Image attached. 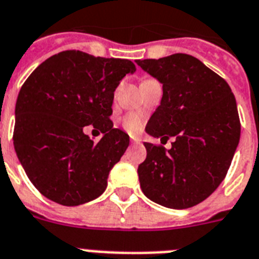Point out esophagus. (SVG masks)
Segmentation results:
<instances>
[{"mask_svg": "<svg viewBox=\"0 0 259 259\" xmlns=\"http://www.w3.org/2000/svg\"><path fill=\"white\" fill-rule=\"evenodd\" d=\"M132 143H134V145H136V143H141V140L138 137H132Z\"/></svg>", "mask_w": 259, "mask_h": 259, "instance_id": "1", "label": "esophagus"}]
</instances>
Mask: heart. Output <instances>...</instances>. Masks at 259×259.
Masks as SVG:
<instances>
[{"label":"heart","instance_id":"heart-1","mask_svg":"<svg viewBox=\"0 0 259 259\" xmlns=\"http://www.w3.org/2000/svg\"><path fill=\"white\" fill-rule=\"evenodd\" d=\"M143 125H145V119L137 113H127L122 118L123 129L130 134L140 133L141 130L143 129Z\"/></svg>","mask_w":259,"mask_h":259}]
</instances>
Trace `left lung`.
<instances>
[{"mask_svg":"<svg viewBox=\"0 0 259 259\" xmlns=\"http://www.w3.org/2000/svg\"><path fill=\"white\" fill-rule=\"evenodd\" d=\"M137 64L163 85L146 133L166 142L175 137L170 150L145 142L142 192L163 207L191 208L213 193L229 170L241 134L234 95L221 76L187 54Z\"/></svg>","mask_w":259,"mask_h":259,"instance_id":"8db88e82","label":"left lung"}]
</instances>
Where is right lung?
I'll return each mask as SVG.
<instances>
[{
    "label": "right lung",
    "mask_w": 259,
    "mask_h": 259,
    "mask_svg": "<svg viewBox=\"0 0 259 259\" xmlns=\"http://www.w3.org/2000/svg\"><path fill=\"white\" fill-rule=\"evenodd\" d=\"M136 66L68 50L38 66L19 91L13 141L30 182L43 196L75 207L99 197L129 136L113 127L114 91ZM104 133L97 144L82 129Z\"/></svg>",
    "instance_id": "1"
}]
</instances>
